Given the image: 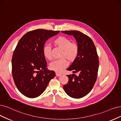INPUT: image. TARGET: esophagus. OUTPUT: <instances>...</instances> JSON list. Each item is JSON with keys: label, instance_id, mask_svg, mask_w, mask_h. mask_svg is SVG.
Wrapping results in <instances>:
<instances>
[{"label": "esophagus", "instance_id": "34e87169", "mask_svg": "<svg viewBox=\"0 0 121 121\" xmlns=\"http://www.w3.org/2000/svg\"><path fill=\"white\" fill-rule=\"evenodd\" d=\"M61 75H62L61 73H59V72H56V75L57 76H61Z\"/></svg>", "mask_w": 121, "mask_h": 121}]
</instances>
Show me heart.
<instances>
[{
  "label": "heart",
  "instance_id": "heart-1",
  "mask_svg": "<svg viewBox=\"0 0 121 121\" xmlns=\"http://www.w3.org/2000/svg\"><path fill=\"white\" fill-rule=\"evenodd\" d=\"M53 44L62 50L59 55L60 59L52 62L50 64L49 68L52 70L58 72L67 67L68 64L67 60L72 62L76 59L79 53V47L76 43L71 42L69 39L63 36L56 38L53 41ZM43 53L46 59L49 60L53 59L52 49L50 46H45Z\"/></svg>",
  "mask_w": 121,
  "mask_h": 121
}]
</instances>
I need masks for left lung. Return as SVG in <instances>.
Listing matches in <instances>:
<instances>
[{"label":"left lung","instance_id":"8db88e82","mask_svg":"<svg viewBox=\"0 0 121 121\" xmlns=\"http://www.w3.org/2000/svg\"><path fill=\"white\" fill-rule=\"evenodd\" d=\"M73 35L79 47L76 59L67 70L72 71L67 75L68 83L63 86L65 92L72 98L80 99L90 92L95 83L98 72L99 60L95 46L91 38L78 30L62 31ZM77 73L76 76L74 73Z\"/></svg>","mask_w":121,"mask_h":121}]
</instances>
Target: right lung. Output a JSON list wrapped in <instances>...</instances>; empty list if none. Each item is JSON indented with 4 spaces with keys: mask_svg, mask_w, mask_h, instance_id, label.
Instances as JSON below:
<instances>
[{
    "mask_svg": "<svg viewBox=\"0 0 121 121\" xmlns=\"http://www.w3.org/2000/svg\"><path fill=\"white\" fill-rule=\"evenodd\" d=\"M59 30L37 29L25 34L19 41L12 57V75L18 91L29 98L40 96L55 76L47 69L43 53L46 41Z\"/></svg>",
    "mask_w": 121,
    "mask_h": 121,
    "instance_id": "1",
    "label": "right lung"
}]
</instances>
